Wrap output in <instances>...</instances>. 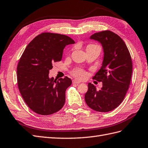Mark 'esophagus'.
<instances>
[{
	"mask_svg": "<svg viewBox=\"0 0 148 148\" xmlns=\"http://www.w3.org/2000/svg\"><path fill=\"white\" fill-rule=\"evenodd\" d=\"M73 84H78L81 83V82L77 81V80H76V79H74L73 81Z\"/></svg>",
	"mask_w": 148,
	"mask_h": 148,
	"instance_id": "obj_1",
	"label": "esophagus"
}]
</instances>
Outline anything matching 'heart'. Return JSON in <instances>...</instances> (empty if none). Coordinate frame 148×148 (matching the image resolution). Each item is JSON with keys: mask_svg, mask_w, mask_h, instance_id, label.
<instances>
[{"mask_svg": "<svg viewBox=\"0 0 148 148\" xmlns=\"http://www.w3.org/2000/svg\"><path fill=\"white\" fill-rule=\"evenodd\" d=\"M90 48H99L100 49V46L97 45H90L87 46V49H90ZM72 74H73L74 76L76 77L78 79H83L86 77V73L83 69L81 68H78L74 70L72 72Z\"/></svg>", "mask_w": 148, "mask_h": 148, "instance_id": "obj_1", "label": "heart"}]
</instances>
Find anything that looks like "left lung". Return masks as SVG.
<instances>
[{
  "mask_svg": "<svg viewBox=\"0 0 148 148\" xmlns=\"http://www.w3.org/2000/svg\"><path fill=\"white\" fill-rule=\"evenodd\" d=\"M90 38L100 42L103 49L102 66L93 77L102 82V87L97 90L88 83L85 100L94 110L108 112L119 106L126 95L132 75V58L124 41L111 31L95 33Z\"/></svg>",
  "mask_w": 148,
  "mask_h": 148,
  "instance_id": "obj_1",
  "label": "left lung"
}]
</instances>
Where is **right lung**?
I'll list each match as a JSON object with an SVG mask.
<instances>
[{"instance_id": "1", "label": "right lung", "mask_w": 148, "mask_h": 148, "mask_svg": "<svg viewBox=\"0 0 148 148\" xmlns=\"http://www.w3.org/2000/svg\"><path fill=\"white\" fill-rule=\"evenodd\" d=\"M75 41L66 35L45 32L36 36L21 56L17 66L18 89L32 111L42 115L56 113L64 106L65 93L72 84L67 77L49 78L54 62L60 61L66 45Z\"/></svg>"}]
</instances>
